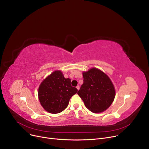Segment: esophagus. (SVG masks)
Returning <instances> with one entry per match:
<instances>
[{"instance_id":"34e87169","label":"esophagus","mask_w":149,"mask_h":149,"mask_svg":"<svg viewBox=\"0 0 149 149\" xmlns=\"http://www.w3.org/2000/svg\"><path fill=\"white\" fill-rule=\"evenodd\" d=\"M76 88H77V89L78 90H79V89H80V86H77Z\"/></svg>"}]
</instances>
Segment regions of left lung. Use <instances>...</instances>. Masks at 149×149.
Listing matches in <instances>:
<instances>
[{
	"mask_svg": "<svg viewBox=\"0 0 149 149\" xmlns=\"http://www.w3.org/2000/svg\"><path fill=\"white\" fill-rule=\"evenodd\" d=\"M83 84L77 93L89 110L93 113L106 111L115 96L113 85L101 70L92 68L83 72Z\"/></svg>",
	"mask_w": 149,
	"mask_h": 149,
	"instance_id": "8db88e82",
	"label": "left lung"
}]
</instances>
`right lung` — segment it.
I'll use <instances>...</instances> for the list:
<instances>
[{"label":"right lung","mask_w":149,"mask_h":149,"mask_svg":"<svg viewBox=\"0 0 149 149\" xmlns=\"http://www.w3.org/2000/svg\"><path fill=\"white\" fill-rule=\"evenodd\" d=\"M60 70L53 72L38 88V98L42 107L51 113H58L68 107L70 98L77 92Z\"/></svg>","instance_id":"right-lung-1"}]
</instances>
